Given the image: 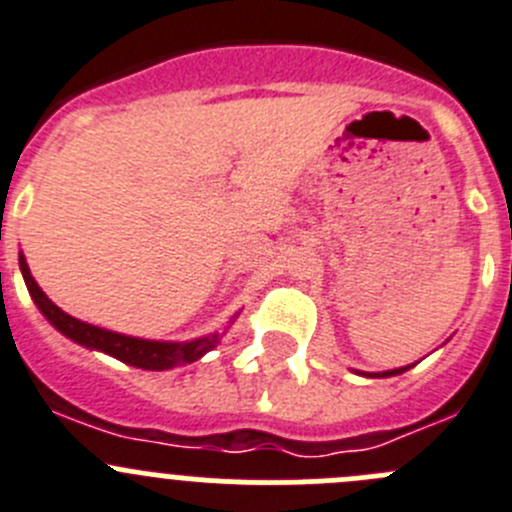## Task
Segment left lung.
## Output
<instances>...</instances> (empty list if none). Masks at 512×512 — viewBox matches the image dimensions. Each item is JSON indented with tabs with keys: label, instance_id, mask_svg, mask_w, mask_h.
<instances>
[{
	"label": "left lung",
	"instance_id": "1",
	"mask_svg": "<svg viewBox=\"0 0 512 512\" xmlns=\"http://www.w3.org/2000/svg\"><path fill=\"white\" fill-rule=\"evenodd\" d=\"M409 369V366H407ZM407 369H394V371H384V374H371V376H396V374H404Z\"/></svg>",
	"mask_w": 512,
	"mask_h": 512
}]
</instances>
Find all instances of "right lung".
Listing matches in <instances>:
<instances>
[{
    "mask_svg": "<svg viewBox=\"0 0 512 512\" xmlns=\"http://www.w3.org/2000/svg\"><path fill=\"white\" fill-rule=\"evenodd\" d=\"M19 270H22V278H25L27 290H30L32 300L37 303V308L42 310L47 321L62 333V336L73 338L75 343L85 348H98V351L108 353V356L118 358L123 364L138 366V369L148 371H164L174 369V366L191 364L202 358L204 353L212 351L217 346V333L214 336L197 338V341L186 343H164V341H143V338H131L121 336V333L105 331V328L90 326V323L78 321L73 315H68L65 310L57 308L50 298L40 290V285L35 283V278L30 275V267H27L25 257L19 255Z\"/></svg>",
    "mask_w": 512,
    "mask_h": 512,
    "instance_id": "add662e5",
    "label": "right lung"
}]
</instances>
